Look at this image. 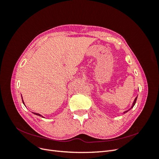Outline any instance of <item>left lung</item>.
I'll return each instance as SVG.
<instances>
[{
  "label": "left lung",
  "instance_id": "1",
  "mask_svg": "<svg viewBox=\"0 0 159 159\" xmlns=\"http://www.w3.org/2000/svg\"><path fill=\"white\" fill-rule=\"evenodd\" d=\"M137 97H136V98L135 99H134V102H133V105H132V106H131V108H130L129 110H127V111H125L124 112V113H127V111H129L130 109H132L133 107H134V105H135V103H136V102H137Z\"/></svg>",
  "mask_w": 159,
  "mask_h": 159
}]
</instances>
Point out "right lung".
I'll list each match as a JSON object with an SVG mask.
<instances>
[{
	"label": "right lung",
	"instance_id": "1",
	"mask_svg": "<svg viewBox=\"0 0 159 159\" xmlns=\"http://www.w3.org/2000/svg\"><path fill=\"white\" fill-rule=\"evenodd\" d=\"M22 102H23V100H22ZM23 103H24V102H23ZM24 104H25V103H24ZM34 114H35V115H38V116H42V115H40V114H39V113H33Z\"/></svg>",
	"mask_w": 159,
	"mask_h": 159
}]
</instances>
